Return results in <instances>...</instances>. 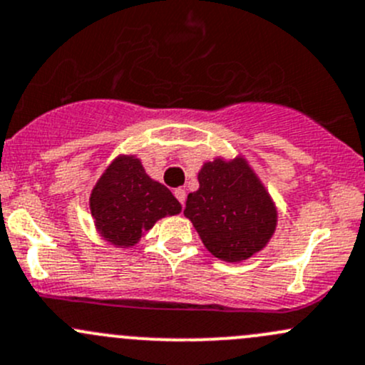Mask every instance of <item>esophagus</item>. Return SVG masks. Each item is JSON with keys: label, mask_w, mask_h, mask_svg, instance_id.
Segmentation results:
<instances>
[{"label": "esophagus", "mask_w": 365, "mask_h": 365, "mask_svg": "<svg viewBox=\"0 0 365 365\" xmlns=\"http://www.w3.org/2000/svg\"><path fill=\"white\" fill-rule=\"evenodd\" d=\"M175 198H178V200L181 202V205L184 207V202H186V191H184L182 187H179V190H175Z\"/></svg>", "instance_id": "obj_1"}]
</instances>
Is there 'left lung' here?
I'll return each instance as SVG.
<instances>
[{"instance_id":"left-lung-1","label":"left lung","mask_w":365,"mask_h":365,"mask_svg":"<svg viewBox=\"0 0 365 365\" xmlns=\"http://www.w3.org/2000/svg\"><path fill=\"white\" fill-rule=\"evenodd\" d=\"M200 187L187 195L184 216L216 258L242 262L272 237L277 210L244 158H216L198 172Z\"/></svg>"}]
</instances>
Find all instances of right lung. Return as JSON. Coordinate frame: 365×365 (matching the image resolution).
<instances>
[{"instance_id": "1", "label": "right lung", "mask_w": 365, "mask_h": 365, "mask_svg": "<svg viewBox=\"0 0 365 365\" xmlns=\"http://www.w3.org/2000/svg\"><path fill=\"white\" fill-rule=\"evenodd\" d=\"M89 207L105 240L130 247L151 230L158 220L181 212L172 191L145 174L140 160L119 156L93 187Z\"/></svg>"}]
</instances>
